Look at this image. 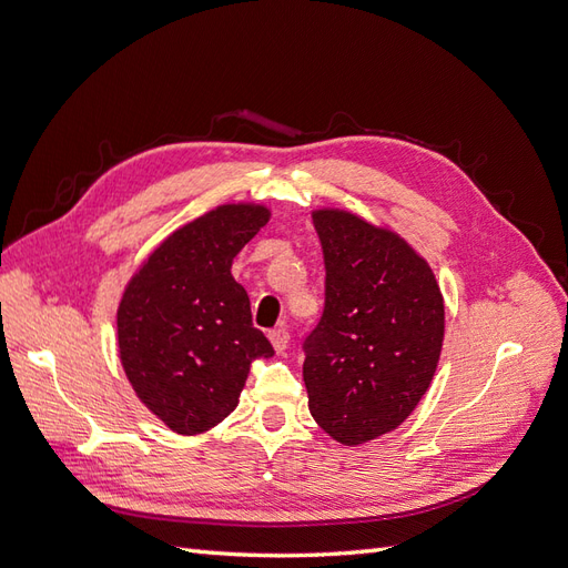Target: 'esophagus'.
<instances>
[{
  "instance_id": "esophagus-1",
  "label": "esophagus",
  "mask_w": 568,
  "mask_h": 568,
  "mask_svg": "<svg viewBox=\"0 0 568 568\" xmlns=\"http://www.w3.org/2000/svg\"><path fill=\"white\" fill-rule=\"evenodd\" d=\"M267 338H270V343H272L274 353H284V351H286V346H288V332H286V329H272V332L267 334Z\"/></svg>"
}]
</instances>
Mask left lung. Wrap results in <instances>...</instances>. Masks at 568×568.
<instances>
[{
	"label": "left lung",
	"mask_w": 568,
	"mask_h": 568,
	"mask_svg": "<svg viewBox=\"0 0 568 568\" xmlns=\"http://www.w3.org/2000/svg\"><path fill=\"white\" fill-rule=\"evenodd\" d=\"M326 303L305 341L313 419L343 445L398 428L432 386L445 303L432 265L388 225L346 209L313 211Z\"/></svg>",
	"instance_id": "8db88e82"
}]
</instances>
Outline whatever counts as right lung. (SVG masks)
I'll return each mask as SVG.
<instances>
[{"label": "right lung", "mask_w": 568, "mask_h": 568, "mask_svg": "<svg viewBox=\"0 0 568 568\" xmlns=\"http://www.w3.org/2000/svg\"><path fill=\"white\" fill-rule=\"evenodd\" d=\"M272 217L239 201L186 222L136 265L118 303V357L140 403L170 432H211L239 405L255 357L272 355L251 322L234 255Z\"/></svg>", "instance_id": "1"}]
</instances>
